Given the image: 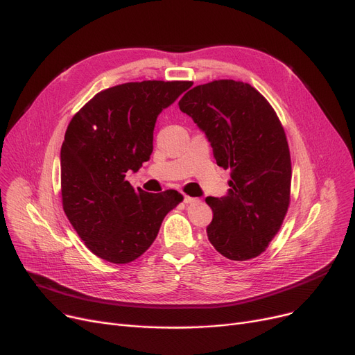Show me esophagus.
Listing matches in <instances>:
<instances>
[{"instance_id":"obj_1","label":"esophagus","mask_w":355,"mask_h":355,"mask_svg":"<svg viewBox=\"0 0 355 355\" xmlns=\"http://www.w3.org/2000/svg\"><path fill=\"white\" fill-rule=\"evenodd\" d=\"M184 202L185 204H194V202H198V200L194 198V197H190V196H184Z\"/></svg>"}]
</instances>
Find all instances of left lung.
I'll return each instance as SVG.
<instances>
[{"label": "left lung", "instance_id": "left-lung-1", "mask_svg": "<svg viewBox=\"0 0 355 355\" xmlns=\"http://www.w3.org/2000/svg\"><path fill=\"white\" fill-rule=\"evenodd\" d=\"M206 134L218 166L230 170L225 197H207L213 220L207 236L234 262L263 253L281 229L291 202V154L270 103L249 83L214 80L178 102Z\"/></svg>", "mask_w": 355, "mask_h": 355}]
</instances>
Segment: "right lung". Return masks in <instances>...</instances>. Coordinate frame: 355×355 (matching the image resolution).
Masks as SVG:
<instances>
[{
    "instance_id": "add662e5",
    "label": "right lung",
    "mask_w": 355,
    "mask_h": 355,
    "mask_svg": "<svg viewBox=\"0 0 355 355\" xmlns=\"http://www.w3.org/2000/svg\"><path fill=\"white\" fill-rule=\"evenodd\" d=\"M191 85L144 80L105 89L67 126L60 151L63 210L86 248L106 262L138 259L182 201L175 190H135L125 177L149 159L158 115Z\"/></svg>"
}]
</instances>
